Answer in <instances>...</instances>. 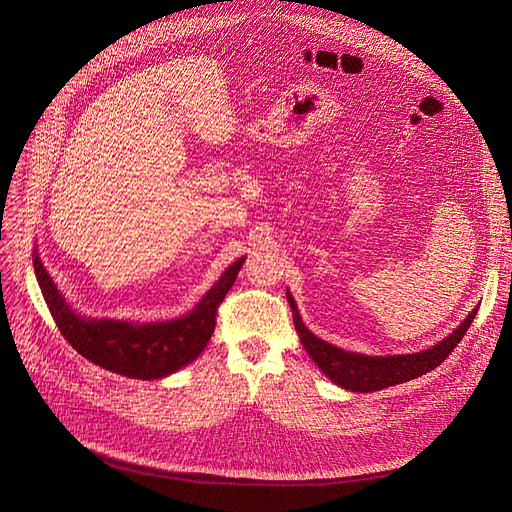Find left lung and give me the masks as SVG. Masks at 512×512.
Returning a JSON list of instances; mask_svg holds the SVG:
<instances>
[{"mask_svg":"<svg viewBox=\"0 0 512 512\" xmlns=\"http://www.w3.org/2000/svg\"><path fill=\"white\" fill-rule=\"evenodd\" d=\"M290 309H292V319H294V328H297L301 342L305 346V351L309 357L317 363V367L324 371L328 378L346 388L351 392H375V390H384L402 382H409L419 378V375L436 369L452 351L454 346L459 344L469 330L471 321L477 315V307L469 313V317L463 321V324L456 328L446 340L440 344L427 348V351H421L417 355H396V357H365L357 353H346L338 346H332L330 342L319 340L313 336L299 315L297 303L286 294Z\"/></svg>","mask_w":512,"mask_h":512,"instance_id":"left-lung-1","label":"left lung"}]
</instances>
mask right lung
<instances>
[{
	"mask_svg": "<svg viewBox=\"0 0 512 512\" xmlns=\"http://www.w3.org/2000/svg\"><path fill=\"white\" fill-rule=\"evenodd\" d=\"M245 257L234 261L195 311L159 324H130L114 319L78 317L53 286L39 257H33L37 282L58 330L76 353L91 363L126 378L157 380L195 361L207 346L218 309L236 282Z\"/></svg>",
	"mask_w": 512,
	"mask_h": 512,
	"instance_id": "1",
	"label": "right lung"
}]
</instances>
